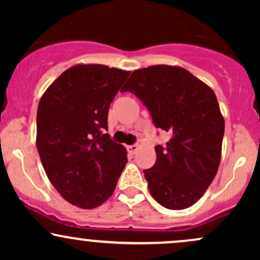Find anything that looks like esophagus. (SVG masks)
I'll list each match as a JSON object with an SVG mask.
<instances>
[{"instance_id":"obj_1","label":"esophagus","mask_w":260,"mask_h":260,"mask_svg":"<svg viewBox=\"0 0 260 260\" xmlns=\"http://www.w3.org/2000/svg\"><path fill=\"white\" fill-rule=\"evenodd\" d=\"M138 149H139V145H137V144H134V145H128L127 147V150H128V153L129 154H136L137 151H138Z\"/></svg>"}]
</instances>
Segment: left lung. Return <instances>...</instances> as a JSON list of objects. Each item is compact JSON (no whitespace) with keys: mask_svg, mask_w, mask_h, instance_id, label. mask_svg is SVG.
Segmentation results:
<instances>
[{"mask_svg":"<svg viewBox=\"0 0 260 260\" xmlns=\"http://www.w3.org/2000/svg\"><path fill=\"white\" fill-rule=\"evenodd\" d=\"M123 91L143 101L156 128L171 134L144 170L153 198L171 210L189 208L210 186L221 160L225 121L210 86L177 66L156 64L131 74Z\"/></svg>","mask_w":260,"mask_h":260,"instance_id":"1","label":"left lung"}]
</instances>
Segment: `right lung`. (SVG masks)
Masks as SVG:
<instances>
[{
	"mask_svg": "<svg viewBox=\"0 0 260 260\" xmlns=\"http://www.w3.org/2000/svg\"><path fill=\"white\" fill-rule=\"evenodd\" d=\"M128 71L104 64L68 68L41 96L37 147L52 186L71 204L94 209L112 196L127 150L107 133L109 107Z\"/></svg>",
	"mask_w": 260,
	"mask_h": 260,
	"instance_id": "1",
	"label": "right lung"
}]
</instances>
